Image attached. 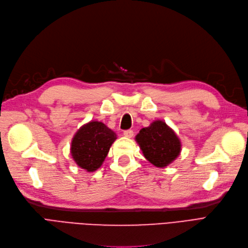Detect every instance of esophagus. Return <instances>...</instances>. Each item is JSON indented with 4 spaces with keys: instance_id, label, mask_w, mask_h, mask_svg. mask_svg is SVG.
<instances>
[{
    "instance_id": "esophagus-1",
    "label": "esophagus",
    "mask_w": 248,
    "mask_h": 248,
    "mask_svg": "<svg viewBox=\"0 0 248 248\" xmlns=\"http://www.w3.org/2000/svg\"><path fill=\"white\" fill-rule=\"evenodd\" d=\"M124 136L126 137V138H132L134 136V131H132V130H125L124 132Z\"/></svg>"
}]
</instances>
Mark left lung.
I'll return each instance as SVG.
<instances>
[{"label": "left lung", "instance_id": "8db88e82", "mask_svg": "<svg viewBox=\"0 0 248 248\" xmlns=\"http://www.w3.org/2000/svg\"><path fill=\"white\" fill-rule=\"evenodd\" d=\"M136 141L145 158L156 167H165L180 153L181 144L175 133L162 121H156L143 127Z\"/></svg>", "mask_w": 248, "mask_h": 248}]
</instances>
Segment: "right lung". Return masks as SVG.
<instances>
[{"mask_svg": "<svg viewBox=\"0 0 248 248\" xmlns=\"http://www.w3.org/2000/svg\"><path fill=\"white\" fill-rule=\"evenodd\" d=\"M115 140L116 134L104 124L90 122L74 136L71 146L72 157L78 166L93 172L102 165Z\"/></svg>", "mask_w": 248, "mask_h": 248, "instance_id": "obj_1", "label": "right lung"}]
</instances>
